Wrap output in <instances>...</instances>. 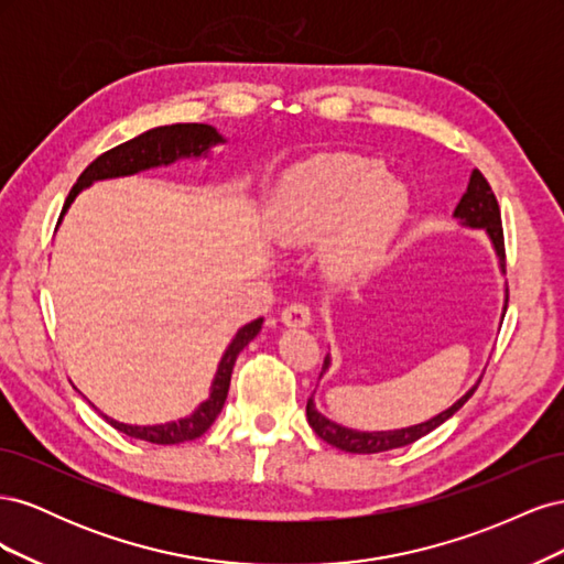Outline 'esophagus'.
Instances as JSON below:
<instances>
[{"label": "esophagus", "instance_id": "obj_1", "mask_svg": "<svg viewBox=\"0 0 564 564\" xmlns=\"http://www.w3.org/2000/svg\"><path fill=\"white\" fill-rule=\"evenodd\" d=\"M282 324L284 327H308L313 315L311 308L305 303H289L286 308L282 311Z\"/></svg>", "mask_w": 564, "mask_h": 564}]
</instances>
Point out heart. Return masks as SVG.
Here are the masks:
<instances>
[{"instance_id":"obj_1","label":"heart","mask_w":564,"mask_h":564,"mask_svg":"<svg viewBox=\"0 0 564 564\" xmlns=\"http://www.w3.org/2000/svg\"><path fill=\"white\" fill-rule=\"evenodd\" d=\"M406 209V187L379 162L334 152L282 174L265 199L263 230L278 247L324 240V270L350 282L386 261Z\"/></svg>"}]
</instances>
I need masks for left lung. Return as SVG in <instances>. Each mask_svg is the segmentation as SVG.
I'll return each instance as SVG.
<instances>
[{"label":"left lung","mask_w":564,"mask_h":564,"mask_svg":"<svg viewBox=\"0 0 564 564\" xmlns=\"http://www.w3.org/2000/svg\"><path fill=\"white\" fill-rule=\"evenodd\" d=\"M454 218L464 228H477V230L487 232L491 249L499 259L501 275H506V251H503V228H501L499 202H497V197H494L487 178L480 172H477V169H473L466 193L456 204ZM506 305H508V289H506L501 317L506 315ZM329 367H332V357L327 355V357H324L319 377H324V373L329 371ZM480 379H477V383H480ZM477 383L466 392V395H460L449 409H445V412L435 414L429 421L406 425V429H398V431H355V429H346V425H340V423L327 419L324 414H319L313 398L308 400V406H305V416H308L311 429L317 433V437H322L324 442H327V445H332L336 449L350 452V454H379V452L412 445V442H416L423 435H429L435 429H440L442 423L449 421L458 412V409L470 400V395L477 390Z\"/></svg>","instance_id":"obj_1"}]
</instances>
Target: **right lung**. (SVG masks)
<instances>
[{
	"label": "right lung",
	"instance_id": "obj_1",
	"mask_svg": "<svg viewBox=\"0 0 564 564\" xmlns=\"http://www.w3.org/2000/svg\"><path fill=\"white\" fill-rule=\"evenodd\" d=\"M226 139L220 135L214 127L209 124H172V127H155L135 139L117 145L104 155L96 158L87 169H84L77 183L73 185L70 195H67L63 212L58 218V226L63 216L70 209V204L75 197L87 191L89 185L96 181H108V178H122V176H133L148 172V169H158V166H172L178 160H199V158H209L212 148L224 145ZM263 327V317L253 319L245 327L237 329L232 336L230 346L226 348L224 357H220L216 377L212 381L209 398L199 402V406L191 416L178 419V421H166V423H155V425H131L115 421L106 416V421L117 429L119 433H124L135 440H145L152 442V445H181V442L202 437L212 429V423L220 414V409L226 404L228 398V388H230V377H232V367L237 355H240L251 340L259 336Z\"/></svg>",
	"mask_w": 564,
	"mask_h": 564
}]
</instances>
